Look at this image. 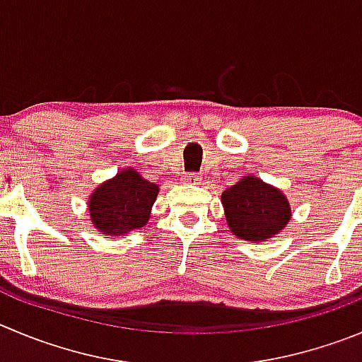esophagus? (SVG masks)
<instances>
[{
    "label": "esophagus",
    "instance_id": "1",
    "mask_svg": "<svg viewBox=\"0 0 362 362\" xmlns=\"http://www.w3.org/2000/svg\"><path fill=\"white\" fill-rule=\"evenodd\" d=\"M184 180L187 182V184H191V185H198L202 182V177H198V175L191 173V175H185Z\"/></svg>",
    "mask_w": 362,
    "mask_h": 362
}]
</instances>
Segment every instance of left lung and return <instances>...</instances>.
I'll list each match as a JSON object with an SVG mask.
<instances>
[{"label": "left lung", "mask_w": 362, "mask_h": 362, "mask_svg": "<svg viewBox=\"0 0 362 362\" xmlns=\"http://www.w3.org/2000/svg\"><path fill=\"white\" fill-rule=\"evenodd\" d=\"M221 204L232 234L252 243L275 238L288 227L293 216L288 197L253 175L239 178L223 191Z\"/></svg>", "instance_id": "1"}]
</instances>
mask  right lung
I'll return each instance as SVG.
<instances>
[{
  "instance_id": "right-lung-1",
  "label": "right lung",
  "mask_w": 362,
  "mask_h": 362,
  "mask_svg": "<svg viewBox=\"0 0 362 362\" xmlns=\"http://www.w3.org/2000/svg\"><path fill=\"white\" fill-rule=\"evenodd\" d=\"M157 194L158 184L146 180L134 168H124L90 192L89 219L103 235L121 238L146 225Z\"/></svg>"
}]
</instances>
